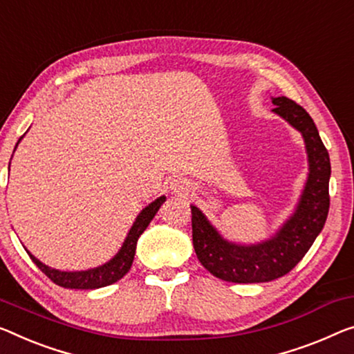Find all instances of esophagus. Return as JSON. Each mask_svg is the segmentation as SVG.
I'll return each mask as SVG.
<instances>
[{"instance_id":"1","label":"esophagus","mask_w":354,"mask_h":354,"mask_svg":"<svg viewBox=\"0 0 354 354\" xmlns=\"http://www.w3.org/2000/svg\"><path fill=\"white\" fill-rule=\"evenodd\" d=\"M170 189L173 194L178 195H187L189 192L192 191V184L189 183V179L186 178H173L170 181Z\"/></svg>"}]
</instances>
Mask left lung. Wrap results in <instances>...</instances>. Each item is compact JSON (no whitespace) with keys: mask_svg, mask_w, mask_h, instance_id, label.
I'll use <instances>...</instances> for the list:
<instances>
[{"mask_svg":"<svg viewBox=\"0 0 354 354\" xmlns=\"http://www.w3.org/2000/svg\"><path fill=\"white\" fill-rule=\"evenodd\" d=\"M272 111L302 135L308 175L299 202L288 219L268 239L257 243L230 241L195 205L192 243L195 254L209 273L230 283H266L286 275L307 254L323 230L329 211L330 160L310 114L286 97H272Z\"/></svg>","mask_w":354,"mask_h":354,"instance_id":"1","label":"left lung"}]
</instances>
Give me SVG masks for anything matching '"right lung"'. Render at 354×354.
Masks as SVG:
<instances>
[{"instance_id": "1", "label": "right lung", "mask_w": 354, "mask_h": 354, "mask_svg": "<svg viewBox=\"0 0 354 354\" xmlns=\"http://www.w3.org/2000/svg\"><path fill=\"white\" fill-rule=\"evenodd\" d=\"M24 136H20V140L17 141L19 146L20 141H22ZM15 151V149H14ZM10 167V162H9ZM165 202V195H160L159 198H156L154 202H151L147 207L140 211V214L136 216L135 223L131 224V227L127 234L125 240L120 250L115 252V254L111 257L108 262L102 263V266L93 267V268H87V270H76V272H63V270H57V268H52L46 263H42L38 257H35L31 252L26 250L28 256L31 257V261L36 263V267L39 268L42 273H46L52 281L55 284H59L62 288L66 289H98V288H104L109 286L115 281H119L127 272L130 270L131 263H133V257H135V251H136V243H138V239L141 234L146 230L147 225L154 218L157 211L162 207V203Z\"/></svg>"}]
</instances>
